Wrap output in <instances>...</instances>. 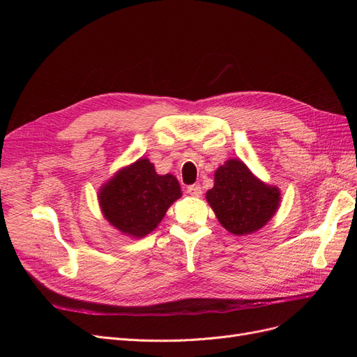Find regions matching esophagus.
I'll list each match as a JSON object with an SVG mask.
<instances>
[{
	"label": "esophagus",
	"instance_id": "obj_1",
	"mask_svg": "<svg viewBox=\"0 0 357 357\" xmlns=\"http://www.w3.org/2000/svg\"><path fill=\"white\" fill-rule=\"evenodd\" d=\"M186 192H188L190 195H192V197H201V194H202V188H201V185H198V183H195V185H190L188 186V190H186Z\"/></svg>",
	"mask_w": 357,
	"mask_h": 357
}]
</instances>
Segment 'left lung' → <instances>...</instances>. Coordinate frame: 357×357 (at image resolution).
I'll return each instance as SVG.
<instances>
[{
  "label": "left lung",
  "mask_w": 357,
  "mask_h": 357,
  "mask_svg": "<svg viewBox=\"0 0 357 357\" xmlns=\"http://www.w3.org/2000/svg\"><path fill=\"white\" fill-rule=\"evenodd\" d=\"M207 201L221 226L236 236L257 231L275 215L280 191L256 178L240 159H230L214 175Z\"/></svg>",
  "instance_id": "1"
}]
</instances>
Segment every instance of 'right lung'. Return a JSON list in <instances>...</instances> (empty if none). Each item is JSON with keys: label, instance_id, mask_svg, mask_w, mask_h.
Returning <instances> with one entry per match:
<instances>
[{"label": "right lung", "instance_id": "right-lung-1", "mask_svg": "<svg viewBox=\"0 0 357 357\" xmlns=\"http://www.w3.org/2000/svg\"><path fill=\"white\" fill-rule=\"evenodd\" d=\"M181 197L178 179L171 174L158 175L153 163L144 158L120 169L98 192L105 220L135 238L153 231L167 208Z\"/></svg>", "mask_w": 357, "mask_h": 357}]
</instances>
